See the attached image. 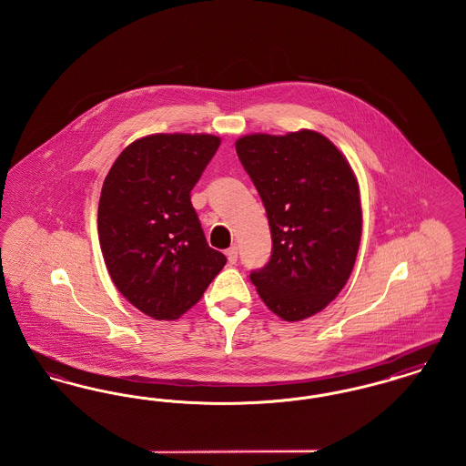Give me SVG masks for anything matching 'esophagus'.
<instances>
[{"label": "esophagus", "instance_id": "1", "mask_svg": "<svg viewBox=\"0 0 466 466\" xmlns=\"http://www.w3.org/2000/svg\"><path fill=\"white\" fill-rule=\"evenodd\" d=\"M225 255H227V258H228V264H230V266H236V264H238V246L228 248Z\"/></svg>", "mask_w": 466, "mask_h": 466}]
</instances>
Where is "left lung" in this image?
<instances>
[{
	"instance_id": "obj_1",
	"label": "left lung",
	"mask_w": 466,
	"mask_h": 466,
	"mask_svg": "<svg viewBox=\"0 0 466 466\" xmlns=\"http://www.w3.org/2000/svg\"><path fill=\"white\" fill-rule=\"evenodd\" d=\"M236 152L266 206L272 255L249 279L267 308L287 321L325 309L344 289L361 239L353 169L316 131L249 134Z\"/></svg>"
}]
</instances>
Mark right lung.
Returning a JSON list of instances; mask_svg holds the SVG:
<instances>
[{
    "label": "right lung",
    "instance_id": "add662e5",
    "mask_svg": "<svg viewBox=\"0 0 466 466\" xmlns=\"http://www.w3.org/2000/svg\"><path fill=\"white\" fill-rule=\"evenodd\" d=\"M220 147L213 134H152L131 143L105 177L97 232L116 289L134 308L177 319L227 264L206 243L190 192Z\"/></svg>",
    "mask_w": 466,
    "mask_h": 466
}]
</instances>
